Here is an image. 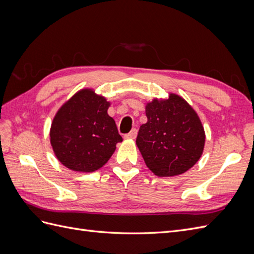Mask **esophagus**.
<instances>
[{
  "label": "esophagus",
  "mask_w": 254,
  "mask_h": 254,
  "mask_svg": "<svg viewBox=\"0 0 254 254\" xmlns=\"http://www.w3.org/2000/svg\"><path fill=\"white\" fill-rule=\"evenodd\" d=\"M136 134H137V130L135 128H133L129 133L125 134L124 137H125V139H127V140H133V139H135V137H136Z\"/></svg>",
  "instance_id": "esophagus-1"
}]
</instances>
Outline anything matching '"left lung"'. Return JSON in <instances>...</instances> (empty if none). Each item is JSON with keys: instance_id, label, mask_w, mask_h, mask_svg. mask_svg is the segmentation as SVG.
<instances>
[{"instance_id": "left-lung-1", "label": "left lung", "mask_w": 254, "mask_h": 254, "mask_svg": "<svg viewBox=\"0 0 254 254\" xmlns=\"http://www.w3.org/2000/svg\"><path fill=\"white\" fill-rule=\"evenodd\" d=\"M147 122L140 127L136 146L149 170L159 177L178 176L200 159L205 133L197 112L186 99L170 93L145 106Z\"/></svg>"}]
</instances>
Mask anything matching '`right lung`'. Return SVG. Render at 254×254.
<instances>
[{"instance_id": "obj_1", "label": "right lung", "mask_w": 254, "mask_h": 254, "mask_svg": "<svg viewBox=\"0 0 254 254\" xmlns=\"http://www.w3.org/2000/svg\"><path fill=\"white\" fill-rule=\"evenodd\" d=\"M111 103L84 88L60 107L52 121L50 142L59 162L68 170L92 173L103 167L122 142L114 120L108 114Z\"/></svg>"}]
</instances>
